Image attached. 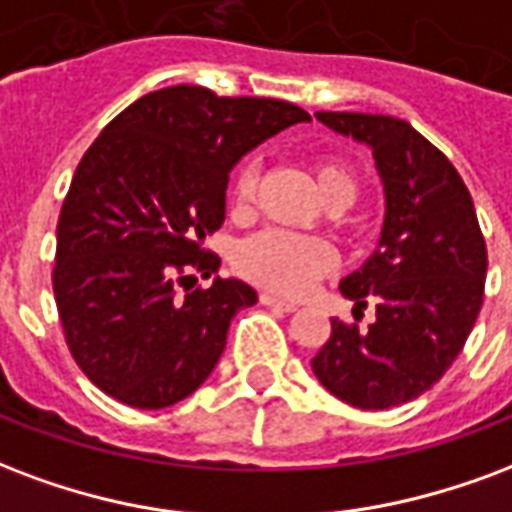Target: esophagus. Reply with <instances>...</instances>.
Instances as JSON below:
<instances>
[{
    "label": "esophagus",
    "instance_id": "obj_1",
    "mask_svg": "<svg viewBox=\"0 0 512 512\" xmlns=\"http://www.w3.org/2000/svg\"><path fill=\"white\" fill-rule=\"evenodd\" d=\"M260 304L271 306V309H279V312H295V309H298V304H293V301H282V298H276V295L271 293H260Z\"/></svg>",
    "mask_w": 512,
    "mask_h": 512
}]
</instances>
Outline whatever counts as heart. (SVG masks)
<instances>
[{
  "instance_id": "heart-1",
  "label": "heart",
  "mask_w": 512,
  "mask_h": 512,
  "mask_svg": "<svg viewBox=\"0 0 512 512\" xmlns=\"http://www.w3.org/2000/svg\"><path fill=\"white\" fill-rule=\"evenodd\" d=\"M309 168L328 206L331 203L347 206L355 198L358 184L347 165L333 157H314ZM255 187V162L238 165L230 181V200L236 211H246L252 206ZM333 266H336V255L331 244H325L323 238L298 236L285 230H263L246 238L236 252L238 274L279 295H304L320 276L331 274Z\"/></svg>"
}]
</instances>
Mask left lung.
Wrapping results in <instances>:
<instances>
[{
	"label": "left lung",
	"instance_id": "1",
	"mask_svg": "<svg viewBox=\"0 0 512 512\" xmlns=\"http://www.w3.org/2000/svg\"><path fill=\"white\" fill-rule=\"evenodd\" d=\"M314 116L372 149L385 222L374 255L339 285L377 317L366 331L331 320L312 369L336 399L391 410L429 391L467 342L483 306L486 241L458 170L412 124L380 113Z\"/></svg>",
	"mask_w": 512,
	"mask_h": 512
}]
</instances>
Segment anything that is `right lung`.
<instances>
[{
	"mask_svg": "<svg viewBox=\"0 0 512 512\" xmlns=\"http://www.w3.org/2000/svg\"><path fill=\"white\" fill-rule=\"evenodd\" d=\"M309 121L293 102L203 86L143 94L100 132L56 225L54 295L81 372L121 404L162 410L214 372L238 309L257 304L203 249L225 222L227 176L246 151ZM188 293L178 295V287Z\"/></svg>",
	"mask_w": 512,
	"mask_h": 512,
	"instance_id": "1",
	"label": "right lung"
}]
</instances>
